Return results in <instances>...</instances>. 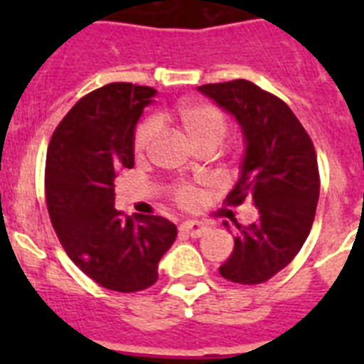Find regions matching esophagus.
Instances as JSON below:
<instances>
[{
    "label": "esophagus",
    "instance_id": "esophagus-1",
    "mask_svg": "<svg viewBox=\"0 0 364 364\" xmlns=\"http://www.w3.org/2000/svg\"><path fill=\"white\" fill-rule=\"evenodd\" d=\"M180 230L186 231V233H189V235H191V237H195V239H197V237H202V235H204L205 231L210 230V228L205 226L204 222L186 220V222H182V224H180Z\"/></svg>",
    "mask_w": 364,
    "mask_h": 364
}]
</instances>
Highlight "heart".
<instances>
[{"mask_svg":"<svg viewBox=\"0 0 364 364\" xmlns=\"http://www.w3.org/2000/svg\"><path fill=\"white\" fill-rule=\"evenodd\" d=\"M154 120L159 124H173L178 131L184 133L193 146L200 149L205 146H215L226 138L228 118L226 114L213 104L198 102V100H186L173 105L171 109L160 111ZM156 136V124L153 120H144L136 125L133 134L134 156H144ZM169 197L180 208H191L198 200V189L186 182H178L169 188Z\"/></svg>","mask_w":364,"mask_h":364,"instance_id":"obj_1","label":"heart"}]
</instances>
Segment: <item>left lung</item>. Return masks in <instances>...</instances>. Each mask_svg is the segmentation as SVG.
Here are the masks:
<instances>
[{
  "mask_svg": "<svg viewBox=\"0 0 364 364\" xmlns=\"http://www.w3.org/2000/svg\"><path fill=\"white\" fill-rule=\"evenodd\" d=\"M198 91L244 131L242 173L224 202L252 200L259 210L250 226L235 222L233 253L218 272L230 282L260 284L290 264L310 235L321 189L314 142L281 98L247 80L208 83Z\"/></svg>",
  "mask_w": 364,
  "mask_h": 364,
  "instance_id": "left-lung-1",
  "label": "left lung"
}]
</instances>
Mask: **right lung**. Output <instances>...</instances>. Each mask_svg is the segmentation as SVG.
Segmentation results:
<instances>
[{
	"mask_svg": "<svg viewBox=\"0 0 364 364\" xmlns=\"http://www.w3.org/2000/svg\"><path fill=\"white\" fill-rule=\"evenodd\" d=\"M153 87L107 83L78 100L50 138L45 200L63 250L107 290L134 294L159 279L176 226L159 215L114 210V178L134 166V125Z\"/></svg>",
	"mask_w": 364,
	"mask_h": 364,
	"instance_id": "1",
	"label": "right lung"
}]
</instances>
